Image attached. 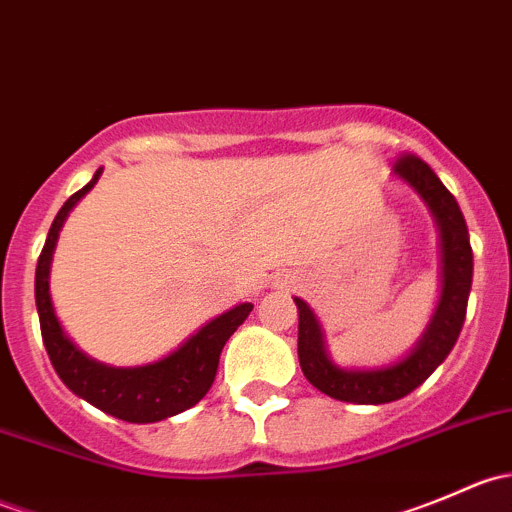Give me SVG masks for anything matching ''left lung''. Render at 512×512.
Segmentation results:
<instances>
[{
  "label": "left lung",
  "instance_id": "1",
  "mask_svg": "<svg viewBox=\"0 0 512 512\" xmlns=\"http://www.w3.org/2000/svg\"><path fill=\"white\" fill-rule=\"evenodd\" d=\"M394 173L421 195L423 203L436 218L438 232H441V297H438L436 312L416 347L396 364L379 366V369H342L329 359L322 327L309 304L294 297V304L299 309V366L309 384L317 386L322 394L337 401H347V404H389V401L404 399L451 354L463 329V319H466L468 294H471L473 282V250L471 240H468L466 218L446 185L418 156H411V153L401 156L396 160Z\"/></svg>",
  "mask_w": 512,
  "mask_h": 512
}]
</instances>
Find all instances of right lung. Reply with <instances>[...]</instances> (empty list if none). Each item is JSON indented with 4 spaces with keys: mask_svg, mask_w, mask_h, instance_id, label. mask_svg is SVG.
<instances>
[{
    "mask_svg": "<svg viewBox=\"0 0 512 512\" xmlns=\"http://www.w3.org/2000/svg\"><path fill=\"white\" fill-rule=\"evenodd\" d=\"M98 178H101V168L96 170L94 178L79 193H74L61 205L54 223H51L49 235H46L39 262H36L34 297L36 309H39L41 339H44L46 354H49L59 379L76 396L89 401L91 406L101 409L103 414L121 418V421L156 423L190 409V406H195L208 394V389L215 381V374H218L220 352H223L225 342L232 337V332L252 312V304L242 302L232 307L230 312L215 317L213 322L200 327L188 342L180 344L175 352L153 361V364L108 366L81 352L66 337L59 319H56L49 294V267L66 215L94 188Z\"/></svg>",
    "mask_w": 512,
    "mask_h": 512,
    "instance_id": "obj_1",
    "label": "right lung"
}]
</instances>
